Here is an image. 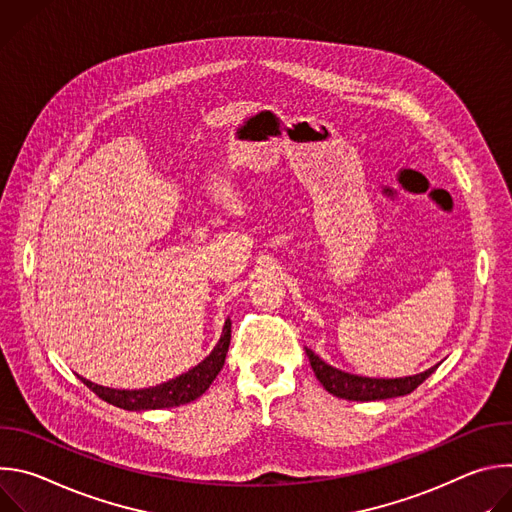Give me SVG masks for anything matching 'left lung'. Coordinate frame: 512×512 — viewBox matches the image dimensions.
Wrapping results in <instances>:
<instances>
[{"instance_id":"left-lung-1","label":"left lung","mask_w":512,"mask_h":512,"mask_svg":"<svg viewBox=\"0 0 512 512\" xmlns=\"http://www.w3.org/2000/svg\"><path fill=\"white\" fill-rule=\"evenodd\" d=\"M306 354L310 358L314 375L322 383V387L334 397L348 399V401H381V399L409 395L437 369L435 364V367L427 369L425 373L405 377V379H369V377L348 375L344 371L330 367V364H326L310 348H306Z\"/></svg>"}]
</instances>
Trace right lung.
<instances>
[{"label": "right lung", "instance_id": "1", "mask_svg": "<svg viewBox=\"0 0 512 512\" xmlns=\"http://www.w3.org/2000/svg\"><path fill=\"white\" fill-rule=\"evenodd\" d=\"M229 344H231V320L225 322L221 340H218L214 350L200 364H196V367L190 369L188 373H184L168 383L150 387V389L119 391V389L95 385L83 377H81V381L103 401H107L115 407L127 409V411L178 407V405H186V403L198 399L212 385L216 375L223 369L227 352H229Z\"/></svg>", "mask_w": 512, "mask_h": 512}]
</instances>
